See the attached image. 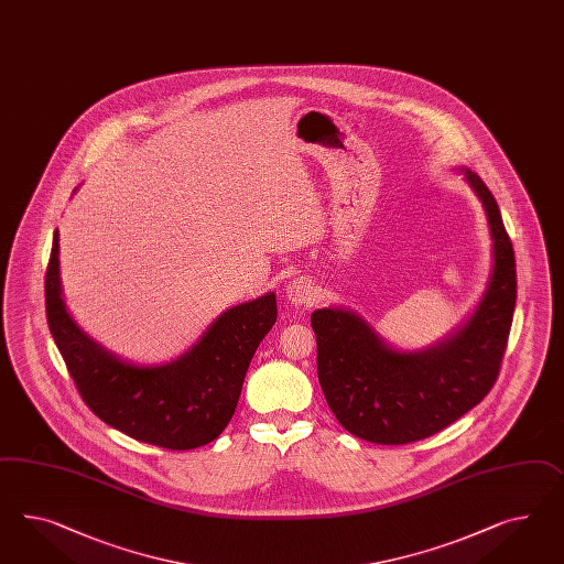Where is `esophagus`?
<instances>
[{
	"instance_id": "obj_1",
	"label": "esophagus",
	"mask_w": 564,
	"mask_h": 564,
	"mask_svg": "<svg viewBox=\"0 0 564 564\" xmlns=\"http://www.w3.org/2000/svg\"><path fill=\"white\" fill-rule=\"evenodd\" d=\"M288 300L295 305H312L318 300V290L307 276H297L288 285Z\"/></svg>"
}]
</instances>
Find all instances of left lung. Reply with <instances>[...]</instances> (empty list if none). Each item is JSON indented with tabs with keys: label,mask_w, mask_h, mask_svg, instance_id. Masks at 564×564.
<instances>
[{
	"label": "left lung",
	"mask_w": 564,
	"mask_h": 564,
	"mask_svg": "<svg viewBox=\"0 0 564 564\" xmlns=\"http://www.w3.org/2000/svg\"><path fill=\"white\" fill-rule=\"evenodd\" d=\"M492 236V273L473 316L423 350L388 347L364 318L340 307L312 314L318 380L330 411L355 437L381 445L419 442L456 423L495 386L513 322L518 274L499 205L473 170Z\"/></svg>",
	"instance_id": "left-lung-1"
}]
</instances>
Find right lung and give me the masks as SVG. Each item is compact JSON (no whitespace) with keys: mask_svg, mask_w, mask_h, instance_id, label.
<instances>
[{"mask_svg":"<svg viewBox=\"0 0 564 564\" xmlns=\"http://www.w3.org/2000/svg\"><path fill=\"white\" fill-rule=\"evenodd\" d=\"M45 304L48 330L88 409L124 435L166 449H195L219 437L238 406L254 350L276 321L274 293H267L229 307L172 364L122 361L65 310L57 229L46 267Z\"/></svg>","mask_w":564,"mask_h":564,"instance_id":"right-lung-1","label":"right lung"}]
</instances>
